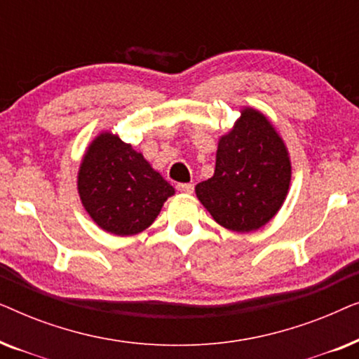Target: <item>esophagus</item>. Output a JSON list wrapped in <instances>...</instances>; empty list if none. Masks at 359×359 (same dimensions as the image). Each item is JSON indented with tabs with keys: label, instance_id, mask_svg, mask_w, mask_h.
I'll return each instance as SVG.
<instances>
[{
	"label": "esophagus",
	"instance_id": "1",
	"mask_svg": "<svg viewBox=\"0 0 359 359\" xmlns=\"http://www.w3.org/2000/svg\"><path fill=\"white\" fill-rule=\"evenodd\" d=\"M176 189L181 191V193L191 194L194 191V184H191V183H180L178 186H176Z\"/></svg>",
	"mask_w": 359,
	"mask_h": 359
}]
</instances>
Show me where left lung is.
Here are the masks:
<instances>
[{
    "instance_id": "1",
    "label": "left lung",
    "mask_w": 359,
    "mask_h": 359,
    "mask_svg": "<svg viewBox=\"0 0 359 359\" xmlns=\"http://www.w3.org/2000/svg\"><path fill=\"white\" fill-rule=\"evenodd\" d=\"M289 183L283 139L262 112L245 107L233 129L220 137L214 176L196 186V196L215 222L245 233L276 215Z\"/></svg>"
}]
</instances>
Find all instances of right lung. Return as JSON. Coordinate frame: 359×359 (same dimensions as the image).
Masks as SVG:
<instances>
[{
    "label": "right lung",
    "instance_id": "1",
    "mask_svg": "<svg viewBox=\"0 0 359 359\" xmlns=\"http://www.w3.org/2000/svg\"><path fill=\"white\" fill-rule=\"evenodd\" d=\"M78 193L102 230L124 237L150 227L175 189L132 145L104 132L83 156Z\"/></svg>",
    "mask_w": 359,
    "mask_h": 359
}]
</instances>
